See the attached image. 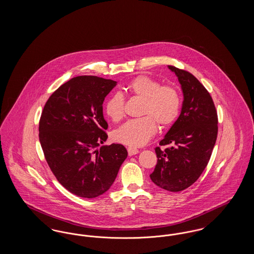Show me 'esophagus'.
<instances>
[{
  "label": "esophagus",
  "instance_id": "obj_1",
  "mask_svg": "<svg viewBox=\"0 0 254 254\" xmlns=\"http://www.w3.org/2000/svg\"><path fill=\"white\" fill-rule=\"evenodd\" d=\"M127 152H128V155H129V156H132V155L137 154V153L139 152V150H138L137 148H135V147L128 146V147H127Z\"/></svg>",
  "mask_w": 254,
  "mask_h": 254
}]
</instances>
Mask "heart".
<instances>
[{
    "instance_id": "1",
    "label": "heart",
    "mask_w": 254,
    "mask_h": 254,
    "mask_svg": "<svg viewBox=\"0 0 254 254\" xmlns=\"http://www.w3.org/2000/svg\"><path fill=\"white\" fill-rule=\"evenodd\" d=\"M125 90L144 99L141 110L143 117L129 120L117 128L113 133L116 142L133 147L144 145L157 131V124L161 127H167L179 116L181 96L172 85H161L154 78L140 75L133 78ZM105 111L112 121H121L125 116V99L121 93L109 97Z\"/></svg>"
}]
</instances>
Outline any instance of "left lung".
Listing matches in <instances>:
<instances>
[{
  "label": "left lung",
  "instance_id": "obj_1",
  "mask_svg": "<svg viewBox=\"0 0 254 254\" xmlns=\"http://www.w3.org/2000/svg\"><path fill=\"white\" fill-rule=\"evenodd\" d=\"M181 84V114L155 148L157 165L149 175L156 186L171 192L182 191L198 180L210 159L217 139L218 117L208 91L191 73L173 65Z\"/></svg>",
  "mask_w": 254,
  "mask_h": 254
}]
</instances>
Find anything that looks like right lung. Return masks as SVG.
I'll use <instances>...</instances> for the list:
<instances>
[{
  "mask_svg": "<svg viewBox=\"0 0 254 254\" xmlns=\"http://www.w3.org/2000/svg\"><path fill=\"white\" fill-rule=\"evenodd\" d=\"M117 82L97 76L74 77L47 101L39 123L45 158L61 185L83 198L108 191L127 151L108 139L103 103Z\"/></svg>",
  "mask_w": 254,
  "mask_h": 254,
  "instance_id": "right-lung-1",
  "label": "right lung"
}]
</instances>
